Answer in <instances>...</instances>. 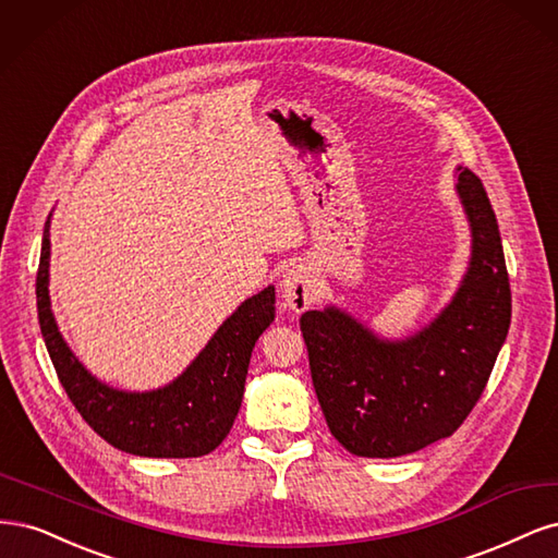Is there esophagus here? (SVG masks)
<instances>
[{
    "label": "esophagus",
    "instance_id": "obj_1",
    "mask_svg": "<svg viewBox=\"0 0 558 558\" xmlns=\"http://www.w3.org/2000/svg\"><path fill=\"white\" fill-rule=\"evenodd\" d=\"M282 301L290 311L303 313L317 299V278L308 264H294L287 268L280 282Z\"/></svg>",
    "mask_w": 558,
    "mask_h": 558
}]
</instances>
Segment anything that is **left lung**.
I'll return each instance as SVG.
<instances>
[{"instance_id": "1", "label": "left lung", "mask_w": 558, "mask_h": 558, "mask_svg": "<svg viewBox=\"0 0 558 558\" xmlns=\"http://www.w3.org/2000/svg\"><path fill=\"white\" fill-rule=\"evenodd\" d=\"M473 253L457 294L405 340L377 338L336 305L301 315L317 401L348 452L393 459L452 436L506 343L512 296L498 222L480 178L459 167Z\"/></svg>"}]
</instances>
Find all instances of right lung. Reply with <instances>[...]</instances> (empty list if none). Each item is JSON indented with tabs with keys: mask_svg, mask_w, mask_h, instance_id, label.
<instances>
[{
	"mask_svg": "<svg viewBox=\"0 0 558 558\" xmlns=\"http://www.w3.org/2000/svg\"><path fill=\"white\" fill-rule=\"evenodd\" d=\"M50 215L37 274L39 325L60 383L81 417L113 447L136 457L190 459L218 447L243 401L257 338L276 317V290L266 287L222 322L199 356L173 383L153 391H122L99 383L69 350L48 296Z\"/></svg>",
	"mask_w": 558,
	"mask_h": 558,
	"instance_id": "1",
	"label": "right lung"
}]
</instances>
